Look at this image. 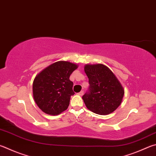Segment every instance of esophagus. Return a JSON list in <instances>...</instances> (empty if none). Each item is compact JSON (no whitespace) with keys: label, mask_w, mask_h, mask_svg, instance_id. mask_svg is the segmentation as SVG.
I'll use <instances>...</instances> for the list:
<instances>
[{"label":"esophagus","mask_w":156,"mask_h":156,"mask_svg":"<svg viewBox=\"0 0 156 156\" xmlns=\"http://www.w3.org/2000/svg\"><path fill=\"white\" fill-rule=\"evenodd\" d=\"M83 93H84V91H83V90H81V91H80V92H79V93H78V95H83Z\"/></svg>","instance_id":"1"}]
</instances>
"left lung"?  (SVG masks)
<instances>
[{
    "mask_svg": "<svg viewBox=\"0 0 156 156\" xmlns=\"http://www.w3.org/2000/svg\"><path fill=\"white\" fill-rule=\"evenodd\" d=\"M84 72L89 83L88 91L83 96L87 108L101 115L115 111L124 95L123 88L115 75L102 64L86 65Z\"/></svg>",
    "mask_w": 156,
    "mask_h": 156,
    "instance_id": "8db88e82",
    "label": "left lung"
}]
</instances>
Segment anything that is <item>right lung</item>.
<instances>
[{
  "instance_id": "right-lung-1",
  "label": "right lung",
  "mask_w": 156,
  "mask_h": 156,
  "mask_svg": "<svg viewBox=\"0 0 156 156\" xmlns=\"http://www.w3.org/2000/svg\"><path fill=\"white\" fill-rule=\"evenodd\" d=\"M77 67L68 61H58L36 76L33 84V98L44 112L57 115L68 108L70 97L74 95L69 76Z\"/></svg>"
}]
</instances>
